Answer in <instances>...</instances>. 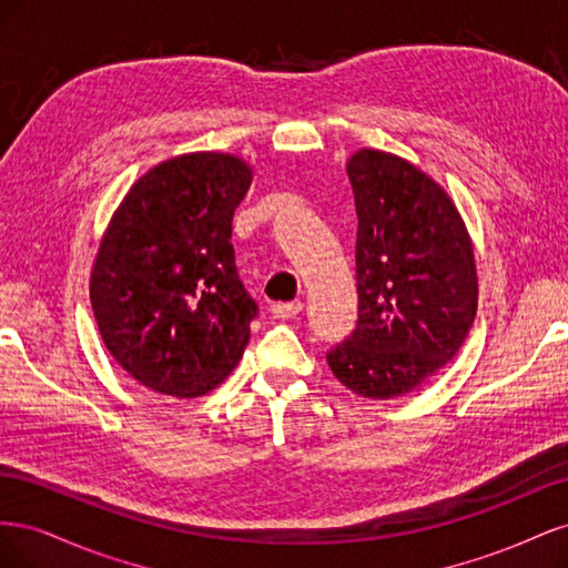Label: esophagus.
I'll return each mask as SVG.
<instances>
[{"label": "esophagus", "mask_w": 568, "mask_h": 568, "mask_svg": "<svg viewBox=\"0 0 568 568\" xmlns=\"http://www.w3.org/2000/svg\"><path fill=\"white\" fill-rule=\"evenodd\" d=\"M301 311H303V303H301V301H291V303H272V305H270V313H272L274 317H280V320H291V317H296Z\"/></svg>", "instance_id": "obj_1"}]
</instances>
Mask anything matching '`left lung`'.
Instances as JSON below:
<instances>
[{
	"instance_id": "obj_1",
	"label": "left lung",
	"mask_w": 568,
	"mask_h": 568,
	"mask_svg": "<svg viewBox=\"0 0 568 568\" xmlns=\"http://www.w3.org/2000/svg\"><path fill=\"white\" fill-rule=\"evenodd\" d=\"M357 324L326 353L336 379L388 400L448 365L476 317L469 234L448 194L412 163L357 151Z\"/></svg>"
}]
</instances>
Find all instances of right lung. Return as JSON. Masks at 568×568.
<instances>
[{
  "instance_id": "obj_1",
  "label": "right lung",
  "mask_w": 568,
  "mask_h": 568,
  "mask_svg": "<svg viewBox=\"0 0 568 568\" xmlns=\"http://www.w3.org/2000/svg\"><path fill=\"white\" fill-rule=\"evenodd\" d=\"M251 168L186 153L134 182L99 246L92 307L109 353L156 393L196 398L236 367L257 317L232 220Z\"/></svg>"
}]
</instances>
